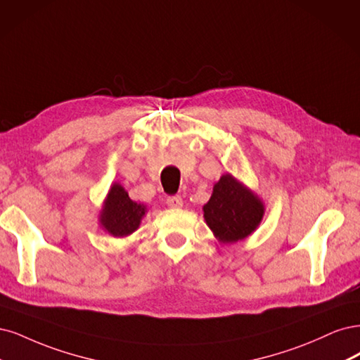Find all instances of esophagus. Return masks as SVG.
I'll return each mask as SVG.
<instances>
[{
    "instance_id": "34e87169",
    "label": "esophagus",
    "mask_w": 360,
    "mask_h": 360,
    "mask_svg": "<svg viewBox=\"0 0 360 360\" xmlns=\"http://www.w3.org/2000/svg\"><path fill=\"white\" fill-rule=\"evenodd\" d=\"M166 203H167L169 207H182L181 195H170V197H167Z\"/></svg>"
}]
</instances>
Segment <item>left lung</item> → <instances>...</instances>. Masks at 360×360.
Here are the masks:
<instances>
[{
	"instance_id": "8db88e82",
	"label": "left lung",
	"mask_w": 360,
	"mask_h": 360,
	"mask_svg": "<svg viewBox=\"0 0 360 360\" xmlns=\"http://www.w3.org/2000/svg\"><path fill=\"white\" fill-rule=\"evenodd\" d=\"M264 215V205L245 185L226 173L214 185L210 202L203 206L206 224L223 243L245 239Z\"/></svg>"
}]
</instances>
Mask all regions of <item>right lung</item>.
Instances as JSON below:
<instances>
[{"instance_id":"obj_1","label":"right lung","mask_w":360,"mask_h":360,"mask_svg":"<svg viewBox=\"0 0 360 360\" xmlns=\"http://www.w3.org/2000/svg\"><path fill=\"white\" fill-rule=\"evenodd\" d=\"M145 212L146 206L133 202L124 187L115 182L103 203L100 224L112 236L124 238L139 229Z\"/></svg>"}]
</instances>
